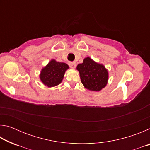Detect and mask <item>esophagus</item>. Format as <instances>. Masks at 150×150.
<instances>
[{
	"label": "esophagus",
	"instance_id": "obj_1",
	"mask_svg": "<svg viewBox=\"0 0 150 150\" xmlns=\"http://www.w3.org/2000/svg\"><path fill=\"white\" fill-rule=\"evenodd\" d=\"M68 64H69V67L71 68H72V69H75V67H76V63L75 62H69L68 63Z\"/></svg>",
	"mask_w": 150,
	"mask_h": 150
}]
</instances>
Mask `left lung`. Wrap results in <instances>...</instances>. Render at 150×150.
I'll return each mask as SVG.
<instances>
[{"instance_id": "1", "label": "left lung", "mask_w": 150, "mask_h": 150, "mask_svg": "<svg viewBox=\"0 0 150 150\" xmlns=\"http://www.w3.org/2000/svg\"><path fill=\"white\" fill-rule=\"evenodd\" d=\"M77 69L80 74L81 83L87 89L99 91L107 84L108 73L105 66L96 63L90 57H86Z\"/></svg>"}]
</instances>
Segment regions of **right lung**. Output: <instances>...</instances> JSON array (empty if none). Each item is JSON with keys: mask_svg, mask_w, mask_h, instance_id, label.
Listing matches in <instances>:
<instances>
[{"mask_svg": "<svg viewBox=\"0 0 150 150\" xmlns=\"http://www.w3.org/2000/svg\"><path fill=\"white\" fill-rule=\"evenodd\" d=\"M67 69H69V66L66 63L52 59L42 69L40 78L42 82L48 87H54L62 83Z\"/></svg>", "mask_w": 150, "mask_h": 150, "instance_id": "add662e5", "label": "right lung"}]
</instances>
